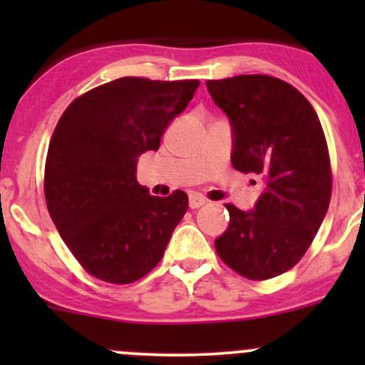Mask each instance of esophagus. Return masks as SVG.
Instances as JSON below:
<instances>
[{"label":"esophagus","instance_id":"obj_1","mask_svg":"<svg viewBox=\"0 0 365 365\" xmlns=\"http://www.w3.org/2000/svg\"><path fill=\"white\" fill-rule=\"evenodd\" d=\"M203 205H206V197H203L201 196V194H190V197H189V206L190 208H200V206H203Z\"/></svg>","mask_w":365,"mask_h":365}]
</instances>
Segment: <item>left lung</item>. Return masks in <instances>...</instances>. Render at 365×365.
<instances>
[{"label":"left lung","instance_id":"obj_1","mask_svg":"<svg viewBox=\"0 0 365 365\" xmlns=\"http://www.w3.org/2000/svg\"><path fill=\"white\" fill-rule=\"evenodd\" d=\"M233 127L231 162L264 178L251 212L226 205L230 226L215 240L220 259L252 281L277 277L307 252L327 215L332 169L322 123L307 98L263 73L206 81Z\"/></svg>","mask_w":365,"mask_h":365}]
</instances>
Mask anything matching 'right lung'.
<instances>
[{
    "label": "right lung",
    "instance_id": "right-lung-1",
    "mask_svg": "<svg viewBox=\"0 0 365 365\" xmlns=\"http://www.w3.org/2000/svg\"><path fill=\"white\" fill-rule=\"evenodd\" d=\"M197 79L121 77L77 97L51 138L43 175L49 215L81 267L111 284L145 277L185 215L183 190L159 197L135 180L139 155L159 150Z\"/></svg>",
    "mask_w": 365,
    "mask_h": 365
}]
</instances>
